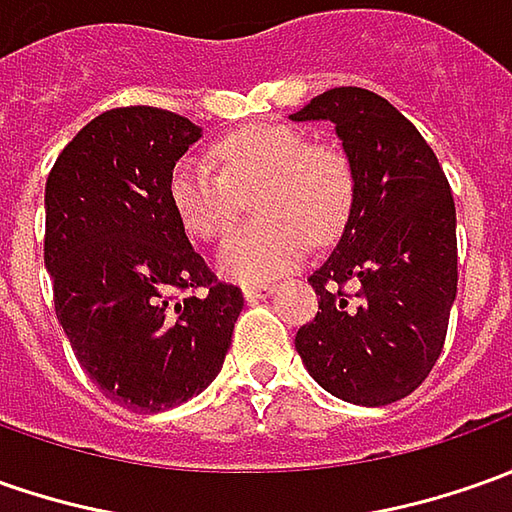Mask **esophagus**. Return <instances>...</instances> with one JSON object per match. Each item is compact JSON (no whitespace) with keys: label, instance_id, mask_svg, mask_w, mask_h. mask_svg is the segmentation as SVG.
I'll list each match as a JSON object with an SVG mask.
<instances>
[{"label":"esophagus","instance_id":"34e87169","mask_svg":"<svg viewBox=\"0 0 512 512\" xmlns=\"http://www.w3.org/2000/svg\"><path fill=\"white\" fill-rule=\"evenodd\" d=\"M274 286L272 283H263V286H246L243 289V297H246V303H257V300H266V297H272Z\"/></svg>","mask_w":512,"mask_h":512}]
</instances>
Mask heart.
Here are the masks:
<instances>
[{"mask_svg": "<svg viewBox=\"0 0 512 512\" xmlns=\"http://www.w3.org/2000/svg\"><path fill=\"white\" fill-rule=\"evenodd\" d=\"M221 172L181 158L169 172V203L189 235L223 238L255 192L260 221L238 229L218 252V269L240 283H263L294 269L309 243L343 232L354 203V169L340 147L311 144L283 124H257L212 147Z\"/></svg>", "mask_w": 512, "mask_h": 512, "instance_id": "heart-1", "label": "heart"}]
</instances>
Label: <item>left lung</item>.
Listing matches in <instances>:
<instances>
[{"mask_svg": "<svg viewBox=\"0 0 512 512\" xmlns=\"http://www.w3.org/2000/svg\"><path fill=\"white\" fill-rule=\"evenodd\" d=\"M291 121H331L354 169L343 238L309 283L317 317L294 348L328 394L379 408L416 391L456 300V206L428 141L362 87L311 98Z\"/></svg>", "mask_w": 512, "mask_h": 512, "instance_id": "obj_1", "label": "left lung"}]
</instances>
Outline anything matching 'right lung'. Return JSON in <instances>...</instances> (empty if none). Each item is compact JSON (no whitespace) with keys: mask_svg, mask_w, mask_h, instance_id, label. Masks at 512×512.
<instances>
[{"mask_svg":"<svg viewBox=\"0 0 512 512\" xmlns=\"http://www.w3.org/2000/svg\"><path fill=\"white\" fill-rule=\"evenodd\" d=\"M198 138L184 115L118 107L93 118L47 175L56 317L87 377L130 411L198 397L221 374L243 309L238 286L215 280L169 203V172Z\"/></svg>","mask_w":512,"mask_h":512,"instance_id":"obj_1","label":"right lung"}]
</instances>
